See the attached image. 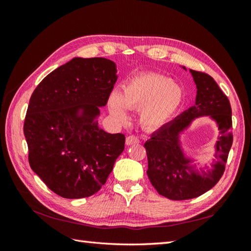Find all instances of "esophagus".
<instances>
[{
  "mask_svg": "<svg viewBox=\"0 0 251 251\" xmlns=\"http://www.w3.org/2000/svg\"><path fill=\"white\" fill-rule=\"evenodd\" d=\"M126 146H131V145H135V143L139 142V139H138L137 137L135 136H128L126 138Z\"/></svg>",
  "mask_w": 251,
  "mask_h": 251,
  "instance_id": "34e87169",
  "label": "esophagus"
}]
</instances>
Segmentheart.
I'll use <instances>...</instances> for the list:
<instances>
[{"mask_svg":"<svg viewBox=\"0 0 251 251\" xmlns=\"http://www.w3.org/2000/svg\"><path fill=\"white\" fill-rule=\"evenodd\" d=\"M184 92L180 84L157 73L132 76L123 85L121 95L112 93L108 109L116 121L128 119L127 109L140 110L141 124L155 129L166 124L179 109Z\"/></svg>","mask_w":251,"mask_h":251,"instance_id":"obj_1","label":"heart"}]
</instances>
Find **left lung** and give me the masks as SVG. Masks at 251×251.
<instances>
[{
	"label": "left lung",
	"mask_w": 251,
	"mask_h": 251,
	"mask_svg": "<svg viewBox=\"0 0 251 251\" xmlns=\"http://www.w3.org/2000/svg\"><path fill=\"white\" fill-rule=\"evenodd\" d=\"M186 71V68L182 67ZM196 85L195 104L154 132L145 143L148 177L159 194L175 201L195 199L206 193L225 173L233 142L232 110L226 96L206 73L189 70ZM215 122L218 129L211 167L197 166L198 159L188 153L180 138L200 117Z\"/></svg>",
	"instance_id": "obj_1"
}]
</instances>
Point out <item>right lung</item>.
I'll return each mask as SVG.
<instances>
[{"label": "right lung", "mask_w": 251, "mask_h": 251, "mask_svg": "<svg viewBox=\"0 0 251 251\" xmlns=\"http://www.w3.org/2000/svg\"><path fill=\"white\" fill-rule=\"evenodd\" d=\"M117 79L102 57L72 58L37 85L24 125L31 169L65 199L98 192L124 151L125 136L98 124Z\"/></svg>", "instance_id": "obj_1"}]
</instances>
